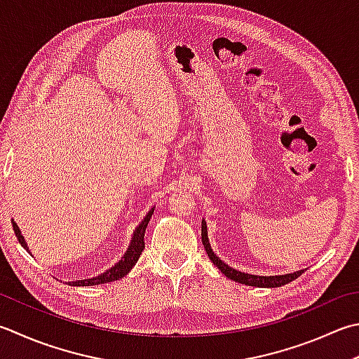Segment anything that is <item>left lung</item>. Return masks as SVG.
I'll return each instance as SVG.
<instances>
[{
	"label": "left lung",
	"mask_w": 359,
	"mask_h": 359,
	"mask_svg": "<svg viewBox=\"0 0 359 359\" xmlns=\"http://www.w3.org/2000/svg\"><path fill=\"white\" fill-rule=\"evenodd\" d=\"M201 242H203V245H205L209 259L212 261L214 266L217 267L220 272L226 276V278L238 281V283H241V285L255 286V287H280V286L287 285V283H290V281H294L295 278H299V276L305 272V270H297V272H292V273L264 276V275L245 273V272H241V270L229 267L226 262H223L219 256L212 252L211 243H209V238H208V225H206L205 219L201 220Z\"/></svg>",
	"instance_id": "1"
}]
</instances>
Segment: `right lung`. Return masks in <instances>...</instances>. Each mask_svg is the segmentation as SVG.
Returning <instances> with one entry per match:
<instances>
[{"mask_svg": "<svg viewBox=\"0 0 359 359\" xmlns=\"http://www.w3.org/2000/svg\"><path fill=\"white\" fill-rule=\"evenodd\" d=\"M153 212H154V208H151L150 211L147 212L144 220H142V222L139 223V225L136 226V229H134L130 245H128L125 255L121 256V259H120L118 262L114 264V266H112L111 269H107L106 272H103V273L98 275V276H93V278H87V280L69 281V285H70V286H95V285H104V283L117 281V280H120V278H123L125 275L130 273V270H131L134 266H136L137 259L140 258L142 250L145 248L144 236H145V229H147L148 222H150V219H151ZM12 226H13V231H15V236H17L18 242H20V245H22L25 250H28V252H29L28 243H26L22 231H20V228H18V225H17L15 220H13V219H12Z\"/></svg>", "mask_w": 359, "mask_h": 359, "instance_id": "right-lung-1", "label": "right lung"}]
</instances>
